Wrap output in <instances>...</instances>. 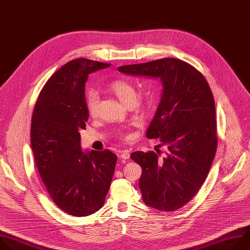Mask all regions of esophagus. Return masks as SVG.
I'll use <instances>...</instances> for the list:
<instances>
[{"mask_svg": "<svg viewBox=\"0 0 250 250\" xmlns=\"http://www.w3.org/2000/svg\"><path fill=\"white\" fill-rule=\"evenodd\" d=\"M119 157L121 160H128L130 158V152L128 151V149H124V151L121 152Z\"/></svg>", "mask_w": 250, "mask_h": 250, "instance_id": "34e87169", "label": "esophagus"}]
</instances>
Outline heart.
<instances>
[{
	"label": "heart",
	"instance_id": "obj_1",
	"mask_svg": "<svg viewBox=\"0 0 250 250\" xmlns=\"http://www.w3.org/2000/svg\"><path fill=\"white\" fill-rule=\"evenodd\" d=\"M110 90L120 99V101L128 105L132 103L135 104L137 98V91L134 85L126 80H116L113 81L109 85ZM99 97L95 90H88L85 94V107L86 111L90 116H95L97 114ZM120 136L124 139H128L129 135L125 132H121Z\"/></svg>",
	"mask_w": 250,
	"mask_h": 250
}]
</instances>
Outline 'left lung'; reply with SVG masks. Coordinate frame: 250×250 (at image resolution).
I'll use <instances>...</instances> for the list:
<instances>
[{"label": "left lung", "mask_w": 250, "mask_h": 250, "mask_svg": "<svg viewBox=\"0 0 250 250\" xmlns=\"http://www.w3.org/2000/svg\"><path fill=\"white\" fill-rule=\"evenodd\" d=\"M118 71L160 78L164 89L147 139L167 146L161 158L153 151L134 152L141 166L139 187L144 202L160 211L185 206L201 188L217 152L215 101L205 77L192 65L176 58L121 66Z\"/></svg>", "instance_id": "8db88e82"}]
</instances>
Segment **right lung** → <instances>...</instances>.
<instances>
[{
    "label": "right lung",
    "instance_id": "add662e5",
    "mask_svg": "<svg viewBox=\"0 0 250 250\" xmlns=\"http://www.w3.org/2000/svg\"><path fill=\"white\" fill-rule=\"evenodd\" d=\"M109 66L84 58L68 62L44 84L32 113L30 141L40 177L55 205L74 217L104 206L114 173L116 155L83 153L80 134L88 119L87 77Z\"/></svg>",
    "mask_w": 250,
    "mask_h": 250
}]
</instances>
